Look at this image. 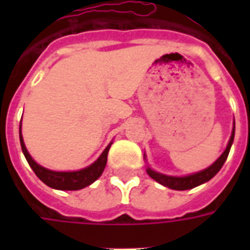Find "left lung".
<instances>
[{
  "label": "left lung",
  "instance_id": "obj_1",
  "mask_svg": "<svg viewBox=\"0 0 250 250\" xmlns=\"http://www.w3.org/2000/svg\"><path fill=\"white\" fill-rule=\"evenodd\" d=\"M234 130H236V125H233V131H231V136L229 139V143L226 146L225 151L222 152L217 161H215L211 166H209L208 168H205L202 171H198L195 174H190V175H186V177H170V175H165V174L157 173L154 171L150 167H147V174L151 177L154 181H157L158 184L163 185L168 188H173V190H188V188H197L199 185L208 182L210 179L214 177L215 174L218 173L221 170V167L224 166L226 158L229 155V151H230L231 143H233V139H234Z\"/></svg>",
  "mask_w": 250,
  "mask_h": 250
}]
</instances>
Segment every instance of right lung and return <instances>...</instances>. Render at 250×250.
<instances>
[{
    "mask_svg": "<svg viewBox=\"0 0 250 250\" xmlns=\"http://www.w3.org/2000/svg\"><path fill=\"white\" fill-rule=\"evenodd\" d=\"M20 143H21V148H22L25 158H26V161L29 163L32 170L35 171L36 175L46 186L56 188V190H80V188H87L91 184H93L103 174L104 167L107 165V155H108L109 147L112 145V143H109L108 146L105 147V150L102 152V155L88 167L82 168L79 171H52V170H48V168L40 166L39 163H36L33 158L30 157L26 147H25L22 135H21V125H20Z\"/></svg>",
    "mask_w": 250,
    "mask_h": 250,
    "instance_id": "1",
    "label": "right lung"
}]
</instances>
